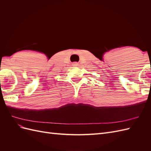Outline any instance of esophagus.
Masks as SVG:
<instances>
[{"instance_id":"1","label":"esophagus","mask_w":151,"mask_h":151,"mask_svg":"<svg viewBox=\"0 0 151 151\" xmlns=\"http://www.w3.org/2000/svg\"><path fill=\"white\" fill-rule=\"evenodd\" d=\"M72 65L73 66H77V65H78V63H77V62H74V63H72Z\"/></svg>"}]
</instances>
